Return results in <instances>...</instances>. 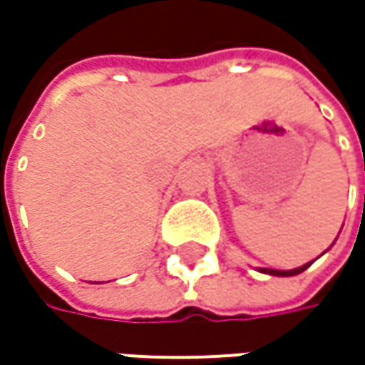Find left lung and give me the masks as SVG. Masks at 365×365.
<instances>
[{"instance_id": "8db88e82", "label": "left lung", "mask_w": 365, "mask_h": 365, "mask_svg": "<svg viewBox=\"0 0 365 365\" xmlns=\"http://www.w3.org/2000/svg\"><path fill=\"white\" fill-rule=\"evenodd\" d=\"M311 266L309 264H302V266H297V268H272V266H259L258 270L264 274H270V276H294V274H301L302 270H307Z\"/></svg>"}]
</instances>
